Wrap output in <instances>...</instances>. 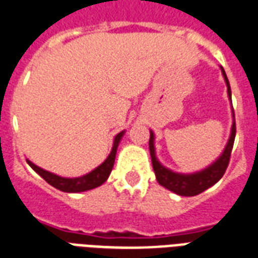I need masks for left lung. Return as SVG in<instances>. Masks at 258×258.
I'll return each instance as SVG.
<instances>
[{"mask_svg": "<svg viewBox=\"0 0 258 258\" xmlns=\"http://www.w3.org/2000/svg\"><path fill=\"white\" fill-rule=\"evenodd\" d=\"M222 69V74L225 78L226 86H227V94L229 98L231 100V89H230L229 80L226 76L225 70ZM154 133L150 131V141H149V149H150L151 155V164H153V169H154L155 178L158 184L165 186L166 189L172 190L174 194L180 195V196H196V195L202 194L203 190L208 189L210 186L219 181L222 176L225 174L227 165H229L230 155H231V150H233L234 139H235V117H234L233 111V125H231V133H230V138L227 141L225 150L222 153L218 160L214 161L210 166H207L203 170L199 172L189 173V174H184V173L173 172L170 169L161 164L157 155H155V147H154Z\"/></svg>", "mask_w": 258, "mask_h": 258, "instance_id": "1", "label": "left lung"}]
</instances>
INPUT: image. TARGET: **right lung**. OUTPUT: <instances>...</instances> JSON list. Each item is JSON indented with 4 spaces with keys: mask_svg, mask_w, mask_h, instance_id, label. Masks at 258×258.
Returning a JSON list of instances; mask_svg holds the SVG:
<instances>
[{
    "mask_svg": "<svg viewBox=\"0 0 258 258\" xmlns=\"http://www.w3.org/2000/svg\"><path fill=\"white\" fill-rule=\"evenodd\" d=\"M124 135V131H121L113 139V146H112V150L109 153V155L107 157V160L104 161L103 164L98 165L97 168L93 169L92 172L86 173L81 177H73V178H69V177H60L58 174H54V173L48 172V170H44V169L39 168L37 165H35L33 162H31L29 160H27L28 165L35 170V172L39 174L40 177H43L50 185H52L56 189L62 190V192H69V194H77V192H85V190L94 189L97 188L101 184L107 181L108 177L111 174L112 168H113V164H115L116 158V151H117V146L120 143L121 138Z\"/></svg>",
    "mask_w": 258,
    "mask_h": 258,
    "instance_id": "1",
    "label": "right lung"
}]
</instances>
